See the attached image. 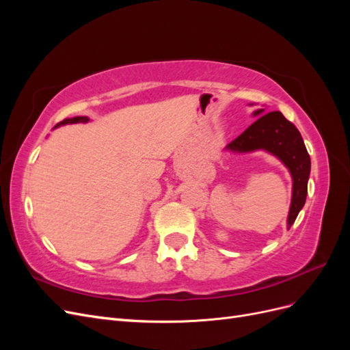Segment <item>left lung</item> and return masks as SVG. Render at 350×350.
I'll use <instances>...</instances> for the list:
<instances>
[{
  "label": "left lung",
  "mask_w": 350,
  "mask_h": 350,
  "mask_svg": "<svg viewBox=\"0 0 350 350\" xmlns=\"http://www.w3.org/2000/svg\"><path fill=\"white\" fill-rule=\"evenodd\" d=\"M257 121L252 122L225 149L232 153H251L264 150L288 167L292 176V201L288 215V229L298 217L308 194V179L311 172V159L304 144L302 135L296 126L283 116L282 112L257 109L252 112Z\"/></svg>",
  "instance_id": "left-lung-1"
}]
</instances>
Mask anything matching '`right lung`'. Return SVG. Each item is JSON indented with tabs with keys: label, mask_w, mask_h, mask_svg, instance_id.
Masks as SVG:
<instances>
[{
	"label": "right lung",
	"mask_w": 350,
	"mask_h": 350,
	"mask_svg": "<svg viewBox=\"0 0 350 350\" xmlns=\"http://www.w3.org/2000/svg\"><path fill=\"white\" fill-rule=\"evenodd\" d=\"M90 120L88 118V116H74V118H66L64 121H61V122H58L54 129H58V126H61V125H67V124H79V122H83V124H86V122H89Z\"/></svg>",
	"instance_id": "right-lung-1"
}]
</instances>
